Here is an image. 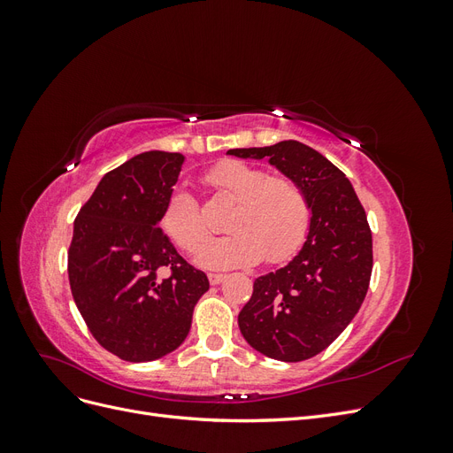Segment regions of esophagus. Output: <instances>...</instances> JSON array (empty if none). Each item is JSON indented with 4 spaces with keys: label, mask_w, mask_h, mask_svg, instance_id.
<instances>
[{
    "label": "esophagus",
    "mask_w": 453,
    "mask_h": 453,
    "mask_svg": "<svg viewBox=\"0 0 453 453\" xmlns=\"http://www.w3.org/2000/svg\"><path fill=\"white\" fill-rule=\"evenodd\" d=\"M208 280H210V283H211V285H219V283H221V281L225 280V276H223V273L210 272V273H208Z\"/></svg>",
    "instance_id": "obj_1"
}]
</instances>
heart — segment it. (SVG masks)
Listing matches in <instances>:
<instances>
[{
	"mask_svg": "<svg viewBox=\"0 0 453 453\" xmlns=\"http://www.w3.org/2000/svg\"><path fill=\"white\" fill-rule=\"evenodd\" d=\"M217 196L234 202L226 219L228 236L208 242L196 255L202 266L234 268L283 263L303 245L310 226V202L295 180L240 160L217 164L203 177ZM160 223L175 245L195 253L208 238L198 200L185 188L168 196Z\"/></svg>",
	"mask_w": 453,
	"mask_h": 453,
	"instance_id": "heart-1",
	"label": "heart"
}]
</instances>
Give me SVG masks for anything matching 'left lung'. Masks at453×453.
Segmentation results:
<instances>
[{
	"instance_id": "1",
	"label": "left lung",
	"mask_w": 453,
	"mask_h": 453,
	"mask_svg": "<svg viewBox=\"0 0 453 453\" xmlns=\"http://www.w3.org/2000/svg\"><path fill=\"white\" fill-rule=\"evenodd\" d=\"M240 158H268L310 202V232L291 263L260 276L238 315L248 344L270 359L298 363L321 353L359 311L372 273V232L344 172L318 150L287 140L230 149Z\"/></svg>"
}]
</instances>
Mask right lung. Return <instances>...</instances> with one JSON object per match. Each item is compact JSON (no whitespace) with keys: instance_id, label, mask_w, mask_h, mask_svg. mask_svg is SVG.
Returning <instances> with one entry per match:
<instances>
[{"instance_id":"obj_1","label":"right lung","mask_w":453,"mask_h":453,"mask_svg":"<svg viewBox=\"0 0 453 453\" xmlns=\"http://www.w3.org/2000/svg\"><path fill=\"white\" fill-rule=\"evenodd\" d=\"M183 162L164 150L127 160L102 177L75 219L72 295L92 336L122 361H155L180 348L210 289L158 226ZM162 269L171 276L160 279Z\"/></svg>"}]
</instances>
